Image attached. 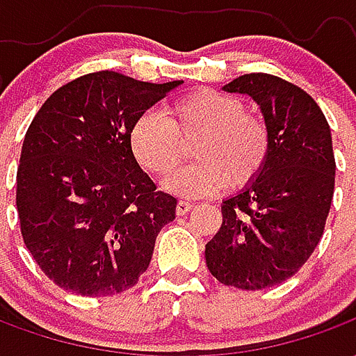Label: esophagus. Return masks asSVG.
<instances>
[{
	"instance_id": "1",
	"label": "esophagus",
	"mask_w": 356,
	"mask_h": 356,
	"mask_svg": "<svg viewBox=\"0 0 356 356\" xmlns=\"http://www.w3.org/2000/svg\"><path fill=\"white\" fill-rule=\"evenodd\" d=\"M191 209H193V204H191V202L179 200L177 202V209H175V211H177V216H186V213H188Z\"/></svg>"
}]
</instances>
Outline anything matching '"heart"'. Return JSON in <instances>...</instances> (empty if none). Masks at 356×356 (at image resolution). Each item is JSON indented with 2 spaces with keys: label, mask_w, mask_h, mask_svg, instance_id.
I'll use <instances>...</instances> for the list:
<instances>
[{
  "label": "heart",
  "mask_w": 356,
  "mask_h": 356,
  "mask_svg": "<svg viewBox=\"0 0 356 356\" xmlns=\"http://www.w3.org/2000/svg\"><path fill=\"white\" fill-rule=\"evenodd\" d=\"M168 118L148 110L129 131L135 160L154 177H170L193 145L196 163L168 183L171 193L186 198L211 196L250 185L268 158V127L248 112L242 99L213 89H196L179 97L165 110Z\"/></svg>",
  "instance_id": "obj_1"
}]
</instances>
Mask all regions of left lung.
I'll return each mask as SVG.
<instances>
[{"label": "left lung", "mask_w": 356, "mask_h": 356, "mask_svg": "<svg viewBox=\"0 0 356 356\" xmlns=\"http://www.w3.org/2000/svg\"><path fill=\"white\" fill-rule=\"evenodd\" d=\"M223 89L259 104L270 147L261 173L223 202L206 265L225 286L263 290L296 275L321 242L336 181L332 133L313 97L278 76L244 74Z\"/></svg>", "instance_id": "8db88e82"}]
</instances>
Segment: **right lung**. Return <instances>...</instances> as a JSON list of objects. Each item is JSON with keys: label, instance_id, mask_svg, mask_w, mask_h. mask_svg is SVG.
<instances>
[{"label": "right lung", "instance_id": "right-lung-1", "mask_svg": "<svg viewBox=\"0 0 356 356\" xmlns=\"http://www.w3.org/2000/svg\"><path fill=\"white\" fill-rule=\"evenodd\" d=\"M183 81L148 83L112 70L51 95L28 127L17 170L20 232L63 290L104 298L139 282L177 200L135 160V120Z\"/></svg>", "mask_w": 356, "mask_h": 356}]
</instances>
